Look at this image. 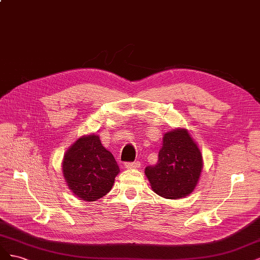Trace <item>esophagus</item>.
I'll return each instance as SVG.
<instances>
[{
    "label": "esophagus",
    "mask_w": 260,
    "mask_h": 260,
    "mask_svg": "<svg viewBox=\"0 0 260 260\" xmlns=\"http://www.w3.org/2000/svg\"><path fill=\"white\" fill-rule=\"evenodd\" d=\"M124 166L126 167V169H129V170H132V169H139V167H140V162H138V161H136V162H125Z\"/></svg>",
    "instance_id": "1"
}]
</instances>
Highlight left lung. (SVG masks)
Instances as JSON below:
<instances>
[{
  "label": "left lung",
  "mask_w": 260,
  "mask_h": 260,
  "mask_svg": "<svg viewBox=\"0 0 260 260\" xmlns=\"http://www.w3.org/2000/svg\"><path fill=\"white\" fill-rule=\"evenodd\" d=\"M202 167V155L189 133L174 129L163 137L157 163L147 166L145 173L156 194L180 199L193 191Z\"/></svg>",
  "instance_id": "8db88e82"
}]
</instances>
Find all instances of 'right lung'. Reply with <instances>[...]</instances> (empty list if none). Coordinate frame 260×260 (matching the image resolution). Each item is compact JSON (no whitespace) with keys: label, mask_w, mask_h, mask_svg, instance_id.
<instances>
[{"label":"right lung","mask_w":260,"mask_h":260,"mask_svg":"<svg viewBox=\"0 0 260 260\" xmlns=\"http://www.w3.org/2000/svg\"><path fill=\"white\" fill-rule=\"evenodd\" d=\"M62 172L73 193L91 202L111 190L120 169L112 153L93 134L78 139L69 148L63 157Z\"/></svg>","instance_id":"add662e5"}]
</instances>
